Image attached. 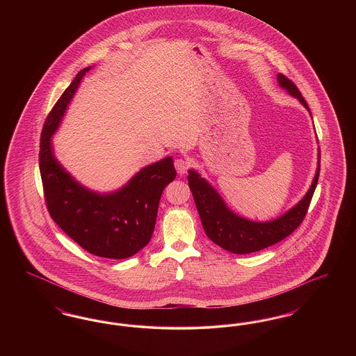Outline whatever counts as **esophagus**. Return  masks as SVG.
<instances>
[{
    "instance_id": "esophagus-1",
    "label": "esophagus",
    "mask_w": 356,
    "mask_h": 356,
    "mask_svg": "<svg viewBox=\"0 0 356 356\" xmlns=\"http://www.w3.org/2000/svg\"><path fill=\"white\" fill-rule=\"evenodd\" d=\"M175 168L177 170L179 175H184L188 170V163L184 159H176L175 160Z\"/></svg>"
}]
</instances>
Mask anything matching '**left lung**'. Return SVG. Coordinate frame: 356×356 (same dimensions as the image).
I'll list each match as a JSON object with an SVG mask.
<instances>
[{
    "mask_svg": "<svg viewBox=\"0 0 356 356\" xmlns=\"http://www.w3.org/2000/svg\"><path fill=\"white\" fill-rule=\"evenodd\" d=\"M277 81L291 96L302 102V105L309 112L305 97L296 85L282 73L277 74ZM321 148L318 153L316 173L305 197L295 207L288 209L284 215L271 221L248 220L236 215L224 203L218 191L196 170H188V184L193 195L207 236L228 252L245 254L257 252L282 241L302 224L318 184Z\"/></svg>",
    "mask_w": 356,
    "mask_h": 356,
    "instance_id": "1",
    "label": "left lung"
}]
</instances>
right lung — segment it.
<instances>
[{
	"instance_id": "1",
	"label": "right lung",
	"mask_w": 356,
	"mask_h": 356,
	"mask_svg": "<svg viewBox=\"0 0 356 356\" xmlns=\"http://www.w3.org/2000/svg\"><path fill=\"white\" fill-rule=\"evenodd\" d=\"M80 70L47 118L40 143V173L51 219L90 254L125 259L137 254L152 237L164 188L176 177L168 156L144 167L118 191L99 193L81 186L58 163L51 136L86 72Z\"/></svg>"
}]
</instances>
